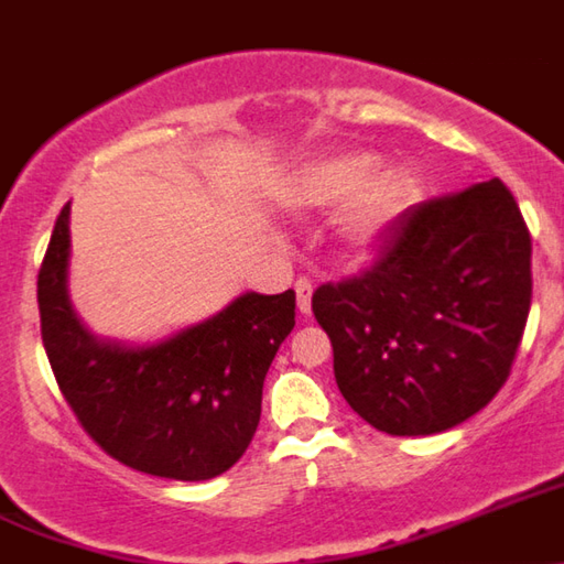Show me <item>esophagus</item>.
Returning a JSON list of instances; mask_svg holds the SVG:
<instances>
[{"label": "esophagus", "mask_w": 564, "mask_h": 564, "mask_svg": "<svg viewBox=\"0 0 564 564\" xmlns=\"http://www.w3.org/2000/svg\"><path fill=\"white\" fill-rule=\"evenodd\" d=\"M295 295H299V312H301V315H310V312H312V282L310 280L295 282Z\"/></svg>", "instance_id": "1"}]
</instances>
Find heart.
Segmentation results:
<instances>
[{"label": "heart", "mask_w": 564, "mask_h": 564, "mask_svg": "<svg viewBox=\"0 0 564 564\" xmlns=\"http://www.w3.org/2000/svg\"><path fill=\"white\" fill-rule=\"evenodd\" d=\"M422 194V172L409 161L381 166L370 150H343L310 161L290 177L282 203L295 214L343 208L339 232L354 252L381 247Z\"/></svg>", "instance_id": "1"}]
</instances>
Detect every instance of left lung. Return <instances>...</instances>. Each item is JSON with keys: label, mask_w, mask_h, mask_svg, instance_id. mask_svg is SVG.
<instances>
[{"label": "left lung", "mask_w": 564, "mask_h": 564, "mask_svg": "<svg viewBox=\"0 0 564 564\" xmlns=\"http://www.w3.org/2000/svg\"><path fill=\"white\" fill-rule=\"evenodd\" d=\"M529 304L532 238L499 177L414 205L370 271L312 295L339 392L389 436H433L485 409Z\"/></svg>", "instance_id": "obj_1"}]
</instances>
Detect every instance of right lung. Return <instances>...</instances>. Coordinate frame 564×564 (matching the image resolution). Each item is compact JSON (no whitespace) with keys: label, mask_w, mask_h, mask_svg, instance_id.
Segmentation results:
<instances>
[{"label":"right lung","mask_w":564,"mask_h":564,"mask_svg":"<svg viewBox=\"0 0 564 564\" xmlns=\"http://www.w3.org/2000/svg\"><path fill=\"white\" fill-rule=\"evenodd\" d=\"M70 203L37 274L48 365L104 453L153 477L199 482L252 442L263 381L295 326V293H241L225 310L155 343L98 337L70 304Z\"/></svg>","instance_id":"obj_1"}]
</instances>
